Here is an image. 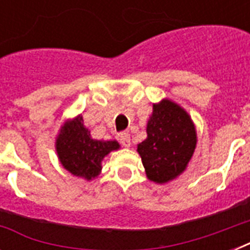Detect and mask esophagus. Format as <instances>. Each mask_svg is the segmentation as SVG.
I'll list each match as a JSON object with an SVG mask.
<instances>
[{
  "instance_id": "34e87169",
  "label": "esophagus",
  "mask_w": 250,
  "mask_h": 250,
  "mask_svg": "<svg viewBox=\"0 0 250 250\" xmlns=\"http://www.w3.org/2000/svg\"><path fill=\"white\" fill-rule=\"evenodd\" d=\"M119 141H121V144L125 146V148H129L131 146V135L128 132H122L119 133V136H118Z\"/></svg>"
}]
</instances>
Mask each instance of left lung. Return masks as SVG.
<instances>
[{
  "label": "left lung",
  "instance_id": "obj_1",
  "mask_svg": "<svg viewBox=\"0 0 250 250\" xmlns=\"http://www.w3.org/2000/svg\"><path fill=\"white\" fill-rule=\"evenodd\" d=\"M146 139L137 144L146 178L165 184L184 172L197 145V132L186 109L170 98L153 104Z\"/></svg>",
  "mask_w": 250,
  "mask_h": 250
}]
</instances>
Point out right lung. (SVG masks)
Masks as SVG:
<instances>
[{
    "mask_svg": "<svg viewBox=\"0 0 250 250\" xmlns=\"http://www.w3.org/2000/svg\"><path fill=\"white\" fill-rule=\"evenodd\" d=\"M119 148L117 140H97L90 136L82 114L64 122L56 137V152L61 165L71 175L86 182L101 174L104 158Z\"/></svg>",
    "mask_w": 250,
    "mask_h": 250,
    "instance_id": "1",
    "label": "right lung"
}]
</instances>
